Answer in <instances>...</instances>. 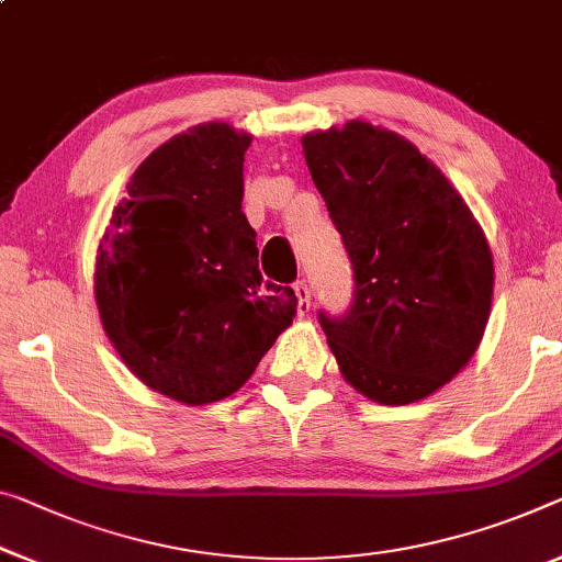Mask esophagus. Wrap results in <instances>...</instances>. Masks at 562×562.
I'll return each mask as SVG.
<instances>
[{"label": "esophagus", "instance_id": "obj_1", "mask_svg": "<svg viewBox=\"0 0 562 562\" xmlns=\"http://www.w3.org/2000/svg\"><path fill=\"white\" fill-rule=\"evenodd\" d=\"M293 291H296V296H299V314L306 316L308 311H311V289H308V283L306 281H296V283H293Z\"/></svg>", "mask_w": 562, "mask_h": 562}]
</instances>
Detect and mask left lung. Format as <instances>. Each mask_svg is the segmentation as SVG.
<instances>
[{
  "label": "left lung",
  "mask_w": 562,
  "mask_h": 562,
  "mask_svg": "<svg viewBox=\"0 0 562 562\" xmlns=\"http://www.w3.org/2000/svg\"><path fill=\"white\" fill-rule=\"evenodd\" d=\"M301 143L353 273L347 314L318 311V324L353 390L379 404L417 402L450 382L485 334L487 240L404 137L349 123Z\"/></svg>",
  "instance_id": "left-lung-1"
}]
</instances>
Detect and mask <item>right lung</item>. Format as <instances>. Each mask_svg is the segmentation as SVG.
I'll return each instance as SVG.
<instances>
[{
  "label": "right lung",
  "instance_id": "obj_1",
  "mask_svg": "<svg viewBox=\"0 0 562 562\" xmlns=\"http://www.w3.org/2000/svg\"><path fill=\"white\" fill-rule=\"evenodd\" d=\"M248 145L223 123L160 145L98 248L94 299L112 347L150 390L186 404L240 390L299 306L258 271L240 211Z\"/></svg>",
  "mask_w": 562,
  "mask_h": 562
}]
</instances>
